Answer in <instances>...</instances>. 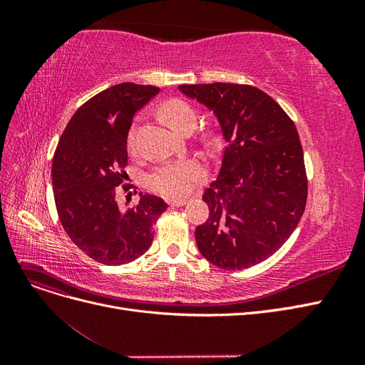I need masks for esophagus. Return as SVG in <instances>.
Returning <instances> with one entry per match:
<instances>
[{"label":"esophagus","mask_w":365,"mask_h":365,"mask_svg":"<svg viewBox=\"0 0 365 365\" xmlns=\"http://www.w3.org/2000/svg\"><path fill=\"white\" fill-rule=\"evenodd\" d=\"M169 202V205L170 207H182V205H185V200H170V201H168Z\"/></svg>","instance_id":"34e87169"}]
</instances>
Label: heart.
<instances>
[{
    "mask_svg": "<svg viewBox=\"0 0 365 365\" xmlns=\"http://www.w3.org/2000/svg\"><path fill=\"white\" fill-rule=\"evenodd\" d=\"M163 117L169 121V125L184 134L185 130L193 129L196 125L195 109L181 98H172L161 106ZM128 149H135V132L130 130L128 135ZM205 176V169L200 161L195 160H178L169 161L153 169L148 178V184L153 192L178 200L189 195L196 182H200Z\"/></svg>",
    "mask_w": 365,
    "mask_h": 365,
    "instance_id": "b5f03b06",
    "label": "heart"
}]
</instances>
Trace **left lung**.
<instances>
[{"label": "left lung", "mask_w": 365, "mask_h": 365, "mask_svg": "<svg viewBox=\"0 0 365 365\" xmlns=\"http://www.w3.org/2000/svg\"><path fill=\"white\" fill-rule=\"evenodd\" d=\"M216 115L227 143L202 200L210 215L195 230L202 256L222 269L271 257L297 228L307 200L300 138L282 106L256 86L180 85Z\"/></svg>", "instance_id": "8db88e82"}]
</instances>
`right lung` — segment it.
I'll return each instance as SVG.
<instances>
[{
    "instance_id": "1",
    "label": "right lung",
    "mask_w": 365,
    "mask_h": 365,
    "mask_svg": "<svg viewBox=\"0 0 365 365\" xmlns=\"http://www.w3.org/2000/svg\"><path fill=\"white\" fill-rule=\"evenodd\" d=\"M158 91L125 82L96 94L74 113L53 157L54 202L63 230L86 256L109 267L145 254L152 225L168 208L149 193H140L138 204L126 210L115 200L117 185L128 176L132 118Z\"/></svg>"
}]
</instances>
